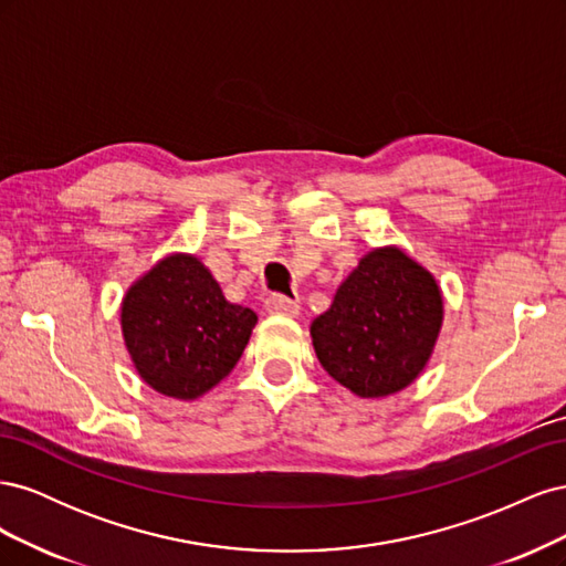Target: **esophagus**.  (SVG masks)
Wrapping results in <instances>:
<instances>
[{
  "instance_id": "34e87169",
  "label": "esophagus",
  "mask_w": 566,
  "mask_h": 566,
  "mask_svg": "<svg viewBox=\"0 0 566 566\" xmlns=\"http://www.w3.org/2000/svg\"><path fill=\"white\" fill-rule=\"evenodd\" d=\"M264 310L269 314H276V316H297L300 314V304L283 297V295H269L264 300Z\"/></svg>"
}]
</instances>
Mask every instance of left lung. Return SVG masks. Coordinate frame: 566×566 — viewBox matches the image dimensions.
Wrapping results in <instances>:
<instances>
[{
    "label": "left lung",
    "mask_w": 566,
    "mask_h": 566,
    "mask_svg": "<svg viewBox=\"0 0 566 566\" xmlns=\"http://www.w3.org/2000/svg\"><path fill=\"white\" fill-rule=\"evenodd\" d=\"M443 295L430 269L399 245L366 252L312 323L321 366L358 399L406 389L430 364Z\"/></svg>",
    "instance_id": "left-lung-1"
}]
</instances>
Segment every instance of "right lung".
<instances>
[{
	"label": "right lung",
	"mask_w": 566,
	"mask_h": 566,
	"mask_svg": "<svg viewBox=\"0 0 566 566\" xmlns=\"http://www.w3.org/2000/svg\"><path fill=\"white\" fill-rule=\"evenodd\" d=\"M256 314L227 302L212 271L172 252L136 279L119 304V328L139 378L158 394L196 401L248 347Z\"/></svg>",
	"instance_id": "right-lung-1"
}]
</instances>
